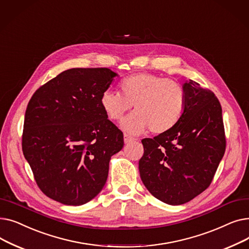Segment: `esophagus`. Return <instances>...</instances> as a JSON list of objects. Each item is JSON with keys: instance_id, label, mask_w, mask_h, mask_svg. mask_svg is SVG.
<instances>
[{"instance_id": "34e87169", "label": "esophagus", "mask_w": 249, "mask_h": 249, "mask_svg": "<svg viewBox=\"0 0 249 249\" xmlns=\"http://www.w3.org/2000/svg\"><path fill=\"white\" fill-rule=\"evenodd\" d=\"M134 140H136V139H135V138H133L132 136H130L129 134L124 133V142H125V143L132 142V141H134Z\"/></svg>"}]
</instances>
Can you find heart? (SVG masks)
Segmentation results:
<instances>
[{"label":"heart","mask_w":249,"mask_h":249,"mask_svg":"<svg viewBox=\"0 0 249 249\" xmlns=\"http://www.w3.org/2000/svg\"><path fill=\"white\" fill-rule=\"evenodd\" d=\"M120 94L105 90L100 105L111 121H120L134 105L135 112L122 122V128L131 134L150 132L161 134L171 130L185 111L187 93L173 78L140 72L130 75L119 84Z\"/></svg>","instance_id":"b5f03b06"}]
</instances>
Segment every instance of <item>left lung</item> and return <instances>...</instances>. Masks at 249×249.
<instances>
[{
    "instance_id": "8db88e82",
    "label": "left lung",
    "mask_w": 249,
    "mask_h": 249,
    "mask_svg": "<svg viewBox=\"0 0 249 249\" xmlns=\"http://www.w3.org/2000/svg\"><path fill=\"white\" fill-rule=\"evenodd\" d=\"M186 108L165 133L141 142L139 173L149 193L168 205L185 204L204 192L223 158L222 108L213 91L192 80L184 84Z\"/></svg>"
}]
</instances>
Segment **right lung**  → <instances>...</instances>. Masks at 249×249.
<instances>
[{
  "mask_svg": "<svg viewBox=\"0 0 249 249\" xmlns=\"http://www.w3.org/2000/svg\"><path fill=\"white\" fill-rule=\"evenodd\" d=\"M118 74L106 68L71 69L39 88L25 113L22 150L47 197L80 206L102 191L123 133L100 98Z\"/></svg>",
  "mask_w": 249,
  "mask_h": 249,
  "instance_id": "add662e5",
  "label": "right lung"
}]
</instances>
